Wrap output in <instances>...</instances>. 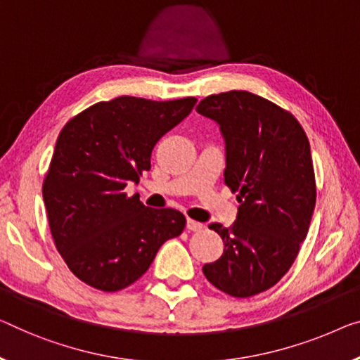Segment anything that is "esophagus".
Returning <instances> with one entry per match:
<instances>
[{
  "label": "esophagus",
  "mask_w": 360,
  "mask_h": 360,
  "mask_svg": "<svg viewBox=\"0 0 360 360\" xmlns=\"http://www.w3.org/2000/svg\"><path fill=\"white\" fill-rule=\"evenodd\" d=\"M186 228L189 229V231H200V229L203 228V224H202V223H198V221H195V219L187 218V221H186Z\"/></svg>",
  "instance_id": "1"
}]
</instances>
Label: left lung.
Instances as JSON below:
<instances>
[{
	"label": "left lung",
	"mask_w": 360,
	"mask_h": 360,
	"mask_svg": "<svg viewBox=\"0 0 360 360\" xmlns=\"http://www.w3.org/2000/svg\"><path fill=\"white\" fill-rule=\"evenodd\" d=\"M195 110L219 127L224 182L240 203L233 226L208 224L224 249L203 275L229 296H255L281 280L307 236L317 198L309 139L292 115L245 90L210 95Z\"/></svg>",
	"instance_id": "left-lung-1"
}]
</instances>
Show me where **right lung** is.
I'll return each instance as SVG.
<instances>
[{
	"instance_id": "1",
	"label": "right lung",
	"mask_w": 360,
	"mask_h": 360,
	"mask_svg": "<svg viewBox=\"0 0 360 360\" xmlns=\"http://www.w3.org/2000/svg\"><path fill=\"white\" fill-rule=\"evenodd\" d=\"M195 101L117 96L63 127L43 202L56 249L79 280L106 292L124 289L148 270L166 240L182 233L181 212L148 208L124 187L150 169L153 147Z\"/></svg>"
}]
</instances>
